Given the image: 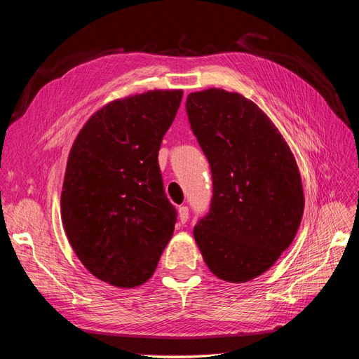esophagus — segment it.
<instances>
[{"mask_svg": "<svg viewBox=\"0 0 359 359\" xmlns=\"http://www.w3.org/2000/svg\"><path fill=\"white\" fill-rule=\"evenodd\" d=\"M178 220L182 224L189 220V208H187V206H180V208H178Z\"/></svg>", "mask_w": 359, "mask_h": 359, "instance_id": "34e87169", "label": "esophagus"}]
</instances>
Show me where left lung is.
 <instances>
[{"label": "left lung", "mask_w": 359, "mask_h": 359, "mask_svg": "<svg viewBox=\"0 0 359 359\" xmlns=\"http://www.w3.org/2000/svg\"><path fill=\"white\" fill-rule=\"evenodd\" d=\"M186 109L212 175L211 208L194 226V240L215 277L245 283L273 266L298 232L304 193L295 157L241 94L191 93Z\"/></svg>", "instance_id": "obj_1"}]
</instances>
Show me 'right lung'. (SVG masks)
Masks as SVG:
<instances>
[{
    "label": "right lung",
    "mask_w": 359,
    "mask_h": 359,
    "mask_svg": "<svg viewBox=\"0 0 359 359\" xmlns=\"http://www.w3.org/2000/svg\"><path fill=\"white\" fill-rule=\"evenodd\" d=\"M181 99V90H154L107 103L70 149L64 231L82 265L112 286L148 281L175 229L157 157Z\"/></svg>",
    "instance_id": "right-lung-1"
}]
</instances>
